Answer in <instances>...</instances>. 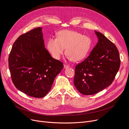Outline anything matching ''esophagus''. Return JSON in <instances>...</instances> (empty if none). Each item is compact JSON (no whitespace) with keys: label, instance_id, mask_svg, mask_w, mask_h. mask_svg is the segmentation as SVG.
<instances>
[{"label":"esophagus","instance_id":"obj_1","mask_svg":"<svg viewBox=\"0 0 129 129\" xmlns=\"http://www.w3.org/2000/svg\"><path fill=\"white\" fill-rule=\"evenodd\" d=\"M69 67H70V66H69V65H64V69H67V68H69Z\"/></svg>","mask_w":129,"mask_h":129}]
</instances>
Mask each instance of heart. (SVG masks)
I'll use <instances>...</instances> for the list:
<instances>
[{"mask_svg": "<svg viewBox=\"0 0 129 129\" xmlns=\"http://www.w3.org/2000/svg\"><path fill=\"white\" fill-rule=\"evenodd\" d=\"M91 44L87 36L73 30H62L56 33V38H50L46 42L47 50L53 58L59 59L65 50L67 58L74 62L84 59L88 53Z\"/></svg>", "mask_w": 129, "mask_h": 129, "instance_id": "1", "label": "heart"}]
</instances>
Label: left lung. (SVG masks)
I'll return each mask as SVG.
<instances>
[{"mask_svg":"<svg viewBox=\"0 0 129 129\" xmlns=\"http://www.w3.org/2000/svg\"><path fill=\"white\" fill-rule=\"evenodd\" d=\"M98 42L89 56L77 65L74 84L78 91L91 95L103 90L113 81L120 66L119 51L103 33L94 31Z\"/></svg>","mask_w":129,"mask_h":129,"instance_id":"obj_1","label":"left lung"}]
</instances>
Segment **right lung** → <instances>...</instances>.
Returning a JSON list of instances; mask_svg holds the SVG:
<instances>
[{
    "mask_svg": "<svg viewBox=\"0 0 129 129\" xmlns=\"http://www.w3.org/2000/svg\"><path fill=\"white\" fill-rule=\"evenodd\" d=\"M12 82L29 96L42 98L51 89L63 64L53 58L45 47L42 28L20 36L13 43L9 58Z\"/></svg>",
    "mask_w": 129,
    "mask_h": 129,
    "instance_id": "add662e5",
    "label": "right lung"
}]
</instances>
